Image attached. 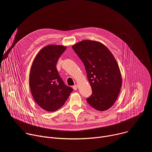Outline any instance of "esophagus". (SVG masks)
Returning <instances> with one entry per match:
<instances>
[{
    "label": "esophagus",
    "mask_w": 152,
    "mask_h": 152,
    "mask_svg": "<svg viewBox=\"0 0 152 152\" xmlns=\"http://www.w3.org/2000/svg\"><path fill=\"white\" fill-rule=\"evenodd\" d=\"M77 88H78V86L77 85H75L73 86V88L74 90H77Z\"/></svg>",
    "instance_id": "34e87169"
}]
</instances>
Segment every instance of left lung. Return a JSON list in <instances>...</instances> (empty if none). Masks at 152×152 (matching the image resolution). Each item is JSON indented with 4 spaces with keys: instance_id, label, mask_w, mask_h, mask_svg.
I'll return each instance as SVG.
<instances>
[{
    "instance_id": "8db88e82",
    "label": "left lung",
    "mask_w": 152,
    "mask_h": 152,
    "mask_svg": "<svg viewBox=\"0 0 152 152\" xmlns=\"http://www.w3.org/2000/svg\"><path fill=\"white\" fill-rule=\"evenodd\" d=\"M83 62L92 94L87 102L97 111H106L114 104L122 84L118 65L110 52L102 43L85 39L72 46Z\"/></svg>"
}]
</instances>
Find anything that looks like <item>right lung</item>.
<instances>
[{
    "mask_svg": "<svg viewBox=\"0 0 152 152\" xmlns=\"http://www.w3.org/2000/svg\"><path fill=\"white\" fill-rule=\"evenodd\" d=\"M66 46L50 45L35 56L29 75V85L35 102L45 111H55L66 102L73 88L62 80L56 65Z\"/></svg>",
    "mask_w": 152,
    "mask_h": 152,
    "instance_id": "right-lung-1",
    "label": "right lung"
}]
</instances>
